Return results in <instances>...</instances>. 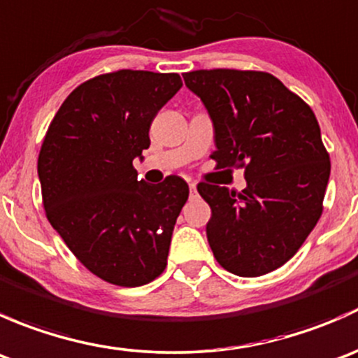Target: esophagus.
Here are the masks:
<instances>
[{
	"mask_svg": "<svg viewBox=\"0 0 358 358\" xmlns=\"http://www.w3.org/2000/svg\"><path fill=\"white\" fill-rule=\"evenodd\" d=\"M189 190H190V196H196V194H197V185H196V183H194V182H190L189 183Z\"/></svg>",
	"mask_w": 358,
	"mask_h": 358,
	"instance_id": "esophagus-1",
	"label": "esophagus"
}]
</instances>
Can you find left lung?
Masks as SVG:
<instances>
[{"mask_svg": "<svg viewBox=\"0 0 358 358\" xmlns=\"http://www.w3.org/2000/svg\"><path fill=\"white\" fill-rule=\"evenodd\" d=\"M209 112L216 168H244L243 192L199 183L211 208L206 236L216 262L259 277L296 255L322 215L331 161L308 103L275 76L211 69L183 74Z\"/></svg>", "mask_w": 358, "mask_h": 358, "instance_id": "obj_1", "label": "left lung"}]
</instances>
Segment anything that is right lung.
<instances>
[{
	"mask_svg": "<svg viewBox=\"0 0 358 358\" xmlns=\"http://www.w3.org/2000/svg\"><path fill=\"white\" fill-rule=\"evenodd\" d=\"M182 88L175 72L122 71L79 85L64 100L38 157L48 222L72 255L109 284L136 287L166 268L189 185L136 178L161 107Z\"/></svg>",
	"mask_w": 358,
	"mask_h": 358,
	"instance_id": "1",
	"label": "right lung"
}]
</instances>
